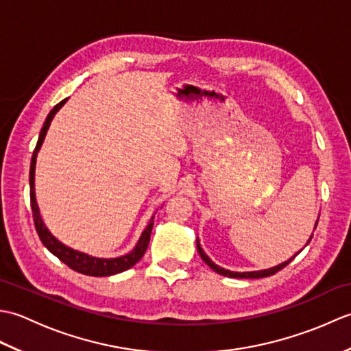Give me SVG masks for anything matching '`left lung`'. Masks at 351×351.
I'll list each match as a JSON object with an SVG mask.
<instances>
[{"instance_id":"1","label":"left lung","mask_w":351,"mask_h":351,"mask_svg":"<svg viewBox=\"0 0 351 351\" xmlns=\"http://www.w3.org/2000/svg\"><path fill=\"white\" fill-rule=\"evenodd\" d=\"M317 225H318V220H317V223H315V228H317ZM312 235H314V234H312ZM312 235H311V238L308 240L306 245L311 243ZM196 243H197V252H199V255H200V258H202V259L205 261V264H206L208 267H210V268H213V270H214L215 273H219V274H221V276H226V278H238V279H259V278H267V276H271V274H274V273H278L279 270H282L283 267H287V265L291 263V261H293V259L297 256V253H295L294 256H291L288 261H285V263H282V264L276 265V267H271V268H267V270L243 271V273H240V271H230V270H226V268H223V267H219L217 264H214L213 261L210 259V256H208L206 253L202 250V247H200L199 240H196Z\"/></svg>"}]
</instances>
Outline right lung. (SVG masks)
<instances>
[{"label":"right lung","mask_w":351,"mask_h":351,"mask_svg":"<svg viewBox=\"0 0 351 351\" xmlns=\"http://www.w3.org/2000/svg\"><path fill=\"white\" fill-rule=\"evenodd\" d=\"M68 98L63 99L62 102H58L57 106L49 111V114L47 116V121L43 123V128L39 134V140H37V145L34 147V152L32 156V166H29V200H32V211H33V220H34V226L37 230V235H39L40 241L43 243L45 247H47L52 255H56L58 259L68 265L72 270H75L81 274H87V276H96V278H104V276H111V274H117L122 273L125 270H128L132 265H136L138 261L141 259V256L145 255V252L149 245V240H151V232L154 228V217L151 219V221L147 223V226L145 228L143 232H141V237L138 238V243L136 244L130 253H126L123 256L119 258H95L87 255V253L73 250L68 245H64L63 243H60L57 238L52 235L48 228L45 226V223L40 217L39 213V206H37L36 202V195H34V170H36V156L37 152L43 143L45 136H47V131L51 125V121L54 119L56 113L60 110Z\"/></svg>","instance_id":"add662e5"}]
</instances>
